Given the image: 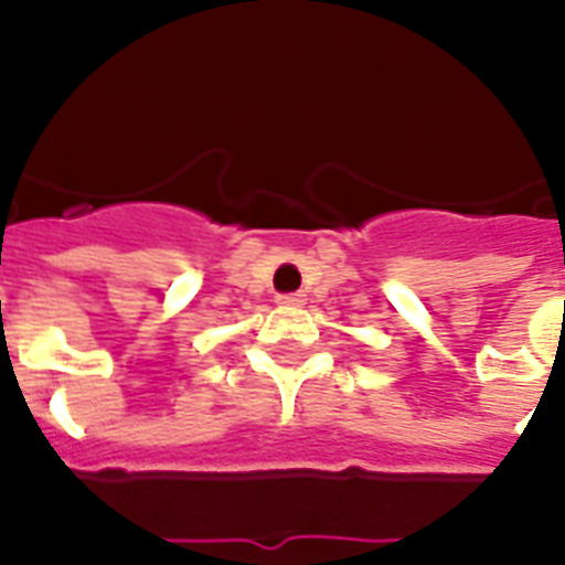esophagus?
<instances>
[{"mask_svg":"<svg viewBox=\"0 0 565 565\" xmlns=\"http://www.w3.org/2000/svg\"><path fill=\"white\" fill-rule=\"evenodd\" d=\"M278 301L287 308H299V305H305V292H284V296H278Z\"/></svg>","mask_w":565,"mask_h":565,"instance_id":"esophagus-1","label":"esophagus"}]
</instances>
